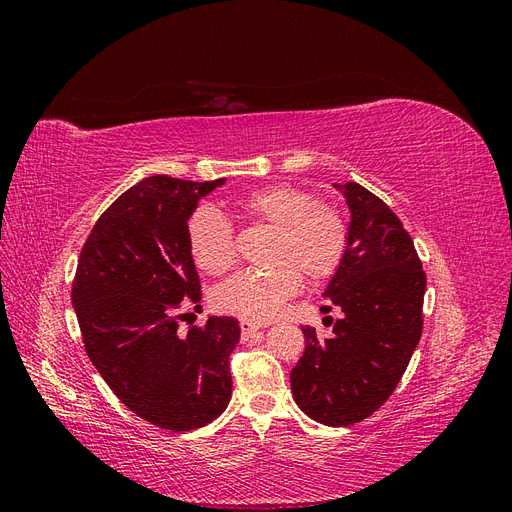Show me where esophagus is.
I'll return each mask as SVG.
<instances>
[{"label": "esophagus", "instance_id": "34e87169", "mask_svg": "<svg viewBox=\"0 0 512 512\" xmlns=\"http://www.w3.org/2000/svg\"><path fill=\"white\" fill-rule=\"evenodd\" d=\"M239 327H241L243 342H245V339H250L252 335H256V333H262V329H265L262 324H256V322H250V320H241Z\"/></svg>", "mask_w": 512, "mask_h": 512}]
</instances>
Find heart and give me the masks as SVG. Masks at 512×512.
<instances>
[{"label":"heart","instance_id":"obj_1","mask_svg":"<svg viewBox=\"0 0 512 512\" xmlns=\"http://www.w3.org/2000/svg\"><path fill=\"white\" fill-rule=\"evenodd\" d=\"M245 222L273 228L265 262L269 271H243L215 288L213 303L224 314L250 322H267L282 312L309 282L331 277L348 250L344 213L329 203H316L299 185L275 183L235 200ZM188 250L196 267L209 275H224L237 260L235 230L211 207L198 209L188 222Z\"/></svg>","mask_w":512,"mask_h":512}]
</instances>
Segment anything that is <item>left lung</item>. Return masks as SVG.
<instances>
[{"label": "left lung", "mask_w": 512, "mask_h": 512, "mask_svg": "<svg viewBox=\"0 0 512 512\" xmlns=\"http://www.w3.org/2000/svg\"><path fill=\"white\" fill-rule=\"evenodd\" d=\"M333 185L350 211L348 250L322 297L344 316L324 342L303 327L305 352L290 389L309 418L348 427L374 414L404 376L423 331L427 280L389 205L359 183Z\"/></svg>", "instance_id": "left-lung-1"}]
</instances>
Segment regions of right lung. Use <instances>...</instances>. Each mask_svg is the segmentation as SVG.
<instances>
[{"label":"right lung","instance_id":"1","mask_svg":"<svg viewBox=\"0 0 512 512\" xmlns=\"http://www.w3.org/2000/svg\"><path fill=\"white\" fill-rule=\"evenodd\" d=\"M224 183L166 175L136 183L96 222L72 284L91 363L123 406L170 431L215 421L232 395L239 320L209 316L205 327L177 333L181 301H200L185 230L198 200Z\"/></svg>","mask_w":512,"mask_h":512}]
</instances>
